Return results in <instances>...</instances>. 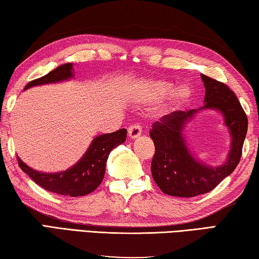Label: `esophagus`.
<instances>
[{"label":"esophagus","instance_id":"1","mask_svg":"<svg viewBox=\"0 0 259 259\" xmlns=\"http://www.w3.org/2000/svg\"><path fill=\"white\" fill-rule=\"evenodd\" d=\"M141 133H142V128L139 124H134L128 128V135H130L131 139L139 138L140 135H141Z\"/></svg>","mask_w":259,"mask_h":259}]
</instances>
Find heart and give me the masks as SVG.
<instances>
[{"label":"heart","instance_id":"obj_1","mask_svg":"<svg viewBox=\"0 0 259 259\" xmlns=\"http://www.w3.org/2000/svg\"><path fill=\"white\" fill-rule=\"evenodd\" d=\"M173 90V85L171 83H167V81H156V83H151L143 88L142 97L151 100H158L164 98L165 95L169 94ZM190 95H191V90L188 85H181L180 88L175 90V92L171 95L168 103L166 106V110H174V109L182 106L189 100Z\"/></svg>","mask_w":259,"mask_h":259}]
</instances>
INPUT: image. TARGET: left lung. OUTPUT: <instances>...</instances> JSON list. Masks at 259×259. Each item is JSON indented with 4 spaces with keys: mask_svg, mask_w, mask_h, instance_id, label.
Masks as SVG:
<instances>
[{
    "mask_svg": "<svg viewBox=\"0 0 259 259\" xmlns=\"http://www.w3.org/2000/svg\"><path fill=\"white\" fill-rule=\"evenodd\" d=\"M206 89L205 106L189 111H174L153 122L150 138L155 143L151 174L168 196L190 198L211 191L238 166L248 130L246 112L228 85L201 74ZM203 108L220 111L231 135V149L224 164L211 167L199 162L187 148L183 131Z\"/></svg>",
    "mask_w": 259,
    "mask_h": 259,
    "instance_id": "obj_1",
    "label": "left lung"
}]
</instances>
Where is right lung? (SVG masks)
Segmentation results:
<instances>
[{
	"mask_svg": "<svg viewBox=\"0 0 259 259\" xmlns=\"http://www.w3.org/2000/svg\"><path fill=\"white\" fill-rule=\"evenodd\" d=\"M74 77L72 63H65L57 67L40 78L29 81L25 90L33 86L59 83ZM127 137V130L121 128L113 133L102 134L93 139L92 143L78 162L69 169L59 173H42L27 166L19 157H17L20 168L37 183L39 187L50 192L61 196L80 197L93 192L101 184L109 153L112 149L124 143Z\"/></svg>",
	"mask_w": 259,
	"mask_h": 259,
	"instance_id": "right-lung-1",
	"label": "right lung"
}]
</instances>
